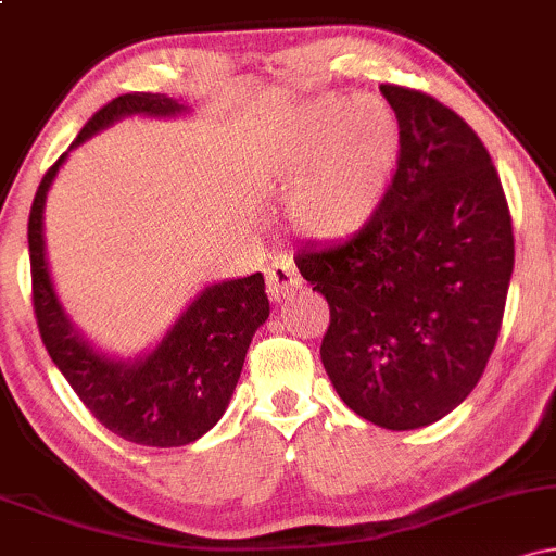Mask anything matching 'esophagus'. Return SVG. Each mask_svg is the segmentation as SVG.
<instances>
[{"label": "esophagus", "instance_id": "obj_1", "mask_svg": "<svg viewBox=\"0 0 556 556\" xmlns=\"http://www.w3.org/2000/svg\"><path fill=\"white\" fill-rule=\"evenodd\" d=\"M266 287L274 300H282L300 287V274L290 256H277L266 269Z\"/></svg>", "mask_w": 556, "mask_h": 556}]
</instances>
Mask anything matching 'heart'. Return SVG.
Wrapping results in <instances>:
<instances>
[{"mask_svg": "<svg viewBox=\"0 0 556 556\" xmlns=\"http://www.w3.org/2000/svg\"><path fill=\"white\" fill-rule=\"evenodd\" d=\"M316 169L300 188L295 216L318 238L353 232L371 216L394 164V123L379 104L324 99L305 117L292 172Z\"/></svg>", "mask_w": 556, "mask_h": 556, "instance_id": "heart-1", "label": "heart"}]
</instances>
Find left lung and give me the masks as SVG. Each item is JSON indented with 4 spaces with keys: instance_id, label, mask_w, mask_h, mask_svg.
Wrapping results in <instances>:
<instances>
[{
    "instance_id": "1",
    "label": "left lung",
    "mask_w": 556,
    "mask_h": 556,
    "mask_svg": "<svg viewBox=\"0 0 556 556\" xmlns=\"http://www.w3.org/2000/svg\"><path fill=\"white\" fill-rule=\"evenodd\" d=\"M397 167L348 238L298 251L329 303L321 363L350 410L381 429L429 426L473 392L502 329L513 216L481 138L418 88L381 83Z\"/></svg>"
}]
</instances>
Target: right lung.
Masks as SVG:
<instances>
[{"label": "right lung", "mask_w": 556, "mask_h": 556, "mask_svg": "<svg viewBox=\"0 0 556 556\" xmlns=\"http://www.w3.org/2000/svg\"><path fill=\"white\" fill-rule=\"evenodd\" d=\"M182 110L180 101L164 93H123L88 119L73 146L125 114L167 117ZM62 162L65 154L41 177L28 216L30 298L43 348L83 405L112 433L143 446L195 442L227 410L248 344L269 316L264 277L256 271L203 290L149 358L123 363L99 355L62 314L43 258V201Z\"/></svg>", "instance_id": "obj_1"}]
</instances>
